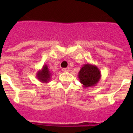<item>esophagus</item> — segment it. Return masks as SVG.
<instances>
[{
    "mask_svg": "<svg viewBox=\"0 0 133 133\" xmlns=\"http://www.w3.org/2000/svg\"><path fill=\"white\" fill-rule=\"evenodd\" d=\"M69 70H70V69H69V68H64V69H63V71L64 72H69Z\"/></svg>",
    "mask_w": 133,
    "mask_h": 133,
    "instance_id": "esophagus-1",
    "label": "esophagus"
}]
</instances>
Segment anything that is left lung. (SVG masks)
I'll list each match as a JSON object with an SVG mask.
<instances>
[{"label": "left lung", "mask_w": 133, "mask_h": 133, "mask_svg": "<svg viewBox=\"0 0 133 133\" xmlns=\"http://www.w3.org/2000/svg\"><path fill=\"white\" fill-rule=\"evenodd\" d=\"M78 77L83 87H91L98 84L101 78V72L97 66L87 63L81 67Z\"/></svg>", "instance_id": "8db88e82"}]
</instances>
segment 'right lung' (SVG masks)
Wrapping results in <instances>:
<instances>
[{"label": "right lung", "mask_w": 133, "mask_h": 133, "mask_svg": "<svg viewBox=\"0 0 133 133\" xmlns=\"http://www.w3.org/2000/svg\"><path fill=\"white\" fill-rule=\"evenodd\" d=\"M36 78L41 81V83H48L51 79L52 74L50 72L48 66L46 64H44L43 68L41 70H38L36 72Z\"/></svg>", "instance_id": "1"}]
</instances>
